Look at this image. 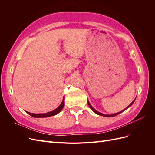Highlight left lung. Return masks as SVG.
Here are the masks:
<instances>
[{
  "mask_svg": "<svg viewBox=\"0 0 155 155\" xmlns=\"http://www.w3.org/2000/svg\"><path fill=\"white\" fill-rule=\"evenodd\" d=\"M135 100L136 99H134L133 101V102L131 103V104L128 106V107H127L125 109H124L123 110H121V111H120V112H117V113H115V114H102V113H101V112H98V111H97L96 110H95L94 109V108L92 107V106L91 105V104H90V102L88 101V100L87 101V102H88V106H89V107L91 108V109H92V110L94 112H95L96 114H98V115H100V116H104V117H113V116H117L118 114H120V113H121V112H124V110H125L127 109H128L129 107H130L131 105H132L133 104V103L134 102V101H135Z\"/></svg>",
  "mask_w": 155,
  "mask_h": 155,
  "instance_id": "8db88e82",
  "label": "left lung"
}]
</instances>
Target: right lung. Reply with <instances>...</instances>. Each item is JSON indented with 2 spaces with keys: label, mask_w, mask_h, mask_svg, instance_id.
<instances>
[{
  "label": "right lung",
  "mask_w": 155,
  "mask_h": 155,
  "mask_svg": "<svg viewBox=\"0 0 155 155\" xmlns=\"http://www.w3.org/2000/svg\"><path fill=\"white\" fill-rule=\"evenodd\" d=\"M64 105V97H63V101L61 102V104H60V105L55 109V110L50 111L48 112H46V113H43V114H34V113H31V112H27L26 111L28 114H30V116H31L34 118H46V117H49V116H55L56 114H58V113L62 110L63 108Z\"/></svg>",
  "instance_id": "obj_1"
}]
</instances>
